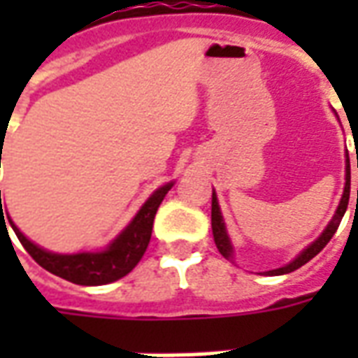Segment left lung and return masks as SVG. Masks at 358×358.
Returning <instances> with one entry per match:
<instances>
[{"instance_id":"1","label":"left lung","mask_w":358,"mask_h":358,"mask_svg":"<svg viewBox=\"0 0 358 358\" xmlns=\"http://www.w3.org/2000/svg\"><path fill=\"white\" fill-rule=\"evenodd\" d=\"M357 169H358V157H357ZM349 192H351V164H349V153L345 151V187H343V195H341V199H339V205L336 213H334V217L328 222V226L324 228V232L316 238L310 245L301 251L299 255L295 257L293 261H289L284 266H280V268L268 270L266 274L268 276H282V274H289L293 270L301 268L303 264H307L313 257H316L324 248H326V243L334 238V234L338 230L339 222H341V218L345 215L347 205H349ZM357 203H358V189H357ZM210 224H213V236H215V243H217L218 251H220V255L228 259V261H232L234 259V245L232 240H230V236H228V230H226V222L224 218H222V210H220V205H218L217 199V192L213 189V203H210Z\"/></svg>"}]
</instances>
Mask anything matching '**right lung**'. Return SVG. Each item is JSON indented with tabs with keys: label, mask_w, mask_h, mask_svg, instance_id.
Returning <instances> with one entry per match:
<instances>
[{
	"label": "right lung",
	"mask_w": 358,
	"mask_h": 358,
	"mask_svg": "<svg viewBox=\"0 0 358 358\" xmlns=\"http://www.w3.org/2000/svg\"><path fill=\"white\" fill-rule=\"evenodd\" d=\"M1 163V153H0ZM1 166V164H0ZM174 186V182H166L164 186L157 187L153 194L149 195L145 203L141 205L140 210L134 215L122 232L118 234L115 240L101 251H80V253H53L48 249L40 248L38 243L30 241L15 226L11 218L7 217L11 224L13 232L27 249L30 257L42 268L59 278H65L69 282L78 285H103L117 282L128 272H132L136 264L140 263L141 257L151 240V230H153V220H155L157 209L163 203L164 195ZM0 224L5 226L3 205H1V189H0ZM7 230V226H5Z\"/></svg>",
	"instance_id": "obj_1"
}]
</instances>
